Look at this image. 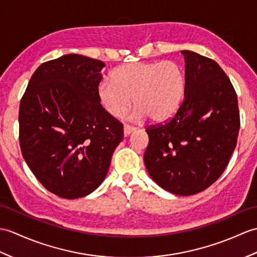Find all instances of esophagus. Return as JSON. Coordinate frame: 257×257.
<instances>
[{
  "mask_svg": "<svg viewBox=\"0 0 257 257\" xmlns=\"http://www.w3.org/2000/svg\"><path fill=\"white\" fill-rule=\"evenodd\" d=\"M135 130H136L135 127H131V126H128V124H124V126H123V136L127 137L130 134H133Z\"/></svg>",
  "mask_w": 257,
  "mask_h": 257,
  "instance_id": "34e87169",
  "label": "esophagus"
}]
</instances>
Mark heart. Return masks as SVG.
Wrapping results in <instances>:
<instances>
[{
  "instance_id": "1",
  "label": "heart",
  "mask_w": 257,
  "mask_h": 257,
  "mask_svg": "<svg viewBox=\"0 0 257 257\" xmlns=\"http://www.w3.org/2000/svg\"><path fill=\"white\" fill-rule=\"evenodd\" d=\"M111 80H103L96 88L101 107L115 118H120L135 100L134 115L150 117L164 122L174 116L186 94V75L174 61L131 62L110 73Z\"/></svg>"
}]
</instances>
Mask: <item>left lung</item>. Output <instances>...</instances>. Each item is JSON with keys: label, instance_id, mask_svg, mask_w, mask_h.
I'll list each match as a JSON object with an SVG mask.
<instances>
[{"label": "left lung", "instance_id": "8db88e82", "mask_svg": "<svg viewBox=\"0 0 257 257\" xmlns=\"http://www.w3.org/2000/svg\"><path fill=\"white\" fill-rule=\"evenodd\" d=\"M185 60L186 94L169 122L149 127L145 164L166 192L198 194L221 176L240 129L237 98L229 77L212 59L189 50Z\"/></svg>", "mask_w": 257, "mask_h": 257}]
</instances>
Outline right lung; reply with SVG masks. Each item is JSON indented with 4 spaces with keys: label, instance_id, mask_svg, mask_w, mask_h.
Instances as JSON below:
<instances>
[{
    "label": "right lung",
    "instance_id": "1",
    "mask_svg": "<svg viewBox=\"0 0 257 257\" xmlns=\"http://www.w3.org/2000/svg\"><path fill=\"white\" fill-rule=\"evenodd\" d=\"M105 63L75 53L39 65L20 105V143L43 186L76 199L104 182L123 138L122 123L107 112L96 88Z\"/></svg>",
    "mask_w": 257,
    "mask_h": 257
}]
</instances>
